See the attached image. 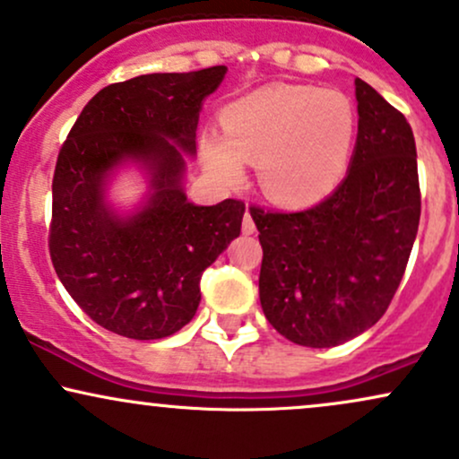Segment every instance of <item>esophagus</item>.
Masks as SVG:
<instances>
[{"label": "esophagus", "mask_w": 459, "mask_h": 459, "mask_svg": "<svg viewBox=\"0 0 459 459\" xmlns=\"http://www.w3.org/2000/svg\"><path fill=\"white\" fill-rule=\"evenodd\" d=\"M241 229H244L246 235H252L256 230V224H255V220H252L250 212L244 213V222H241Z\"/></svg>", "instance_id": "obj_1"}]
</instances>
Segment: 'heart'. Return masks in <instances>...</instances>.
Masks as SVG:
<instances>
[{"label": "heart", "mask_w": 459, "mask_h": 459, "mask_svg": "<svg viewBox=\"0 0 459 459\" xmlns=\"http://www.w3.org/2000/svg\"><path fill=\"white\" fill-rule=\"evenodd\" d=\"M222 135L207 131L200 152L209 172L237 183L244 160H256L259 183L282 204H310L345 177L356 114L345 94L315 86L272 83L229 103Z\"/></svg>", "instance_id": "heart-1"}]
</instances>
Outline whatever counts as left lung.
Wrapping results in <instances>:
<instances>
[{"label":"left lung","mask_w":459,"mask_h":459,"mask_svg":"<svg viewBox=\"0 0 459 459\" xmlns=\"http://www.w3.org/2000/svg\"><path fill=\"white\" fill-rule=\"evenodd\" d=\"M358 138L341 186L315 207L250 204L259 229L263 313L284 339L334 347L377 324L402 282L420 220L405 116L356 79Z\"/></svg>","instance_id":"8db88e82"}]
</instances>
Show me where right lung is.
I'll return each mask as SVG.
<instances>
[{
    "instance_id": "obj_1",
    "label": "right lung",
    "mask_w": 459,
    "mask_h": 459,
    "mask_svg": "<svg viewBox=\"0 0 459 459\" xmlns=\"http://www.w3.org/2000/svg\"><path fill=\"white\" fill-rule=\"evenodd\" d=\"M224 73L212 66L109 83L86 103L57 152L51 263L68 296L105 330L138 341L175 334L196 313L203 272L239 237L241 200L196 207L181 189L178 146L196 151L200 105ZM125 156L152 168L156 189L131 221L102 203V178Z\"/></svg>"
}]
</instances>
